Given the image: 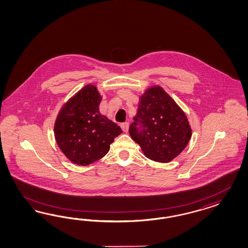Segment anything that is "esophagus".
I'll return each mask as SVG.
<instances>
[{
  "mask_svg": "<svg viewBox=\"0 0 248 248\" xmlns=\"http://www.w3.org/2000/svg\"><path fill=\"white\" fill-rule=\"evenodd\" d=\"M121 128L124 132H127L128 129H129V124L128 123H123L121 124Z\"/></svg>",
  "mask_w": 248,
  "mask_h": 248,
  "instance_id": "esophagus-1",
  "label": "esophagus"
}]
</instances>
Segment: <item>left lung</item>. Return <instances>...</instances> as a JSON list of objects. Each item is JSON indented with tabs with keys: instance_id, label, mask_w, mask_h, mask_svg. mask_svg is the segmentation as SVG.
Masks as SVG:
<instances>
[{
	"instance_id": "8db88e82",
	"label": "left lung",
	"mask_w": 248,
	"mask_h": 248,
	"mask_svg": "<svg viewBox=\"0 0 248 248\" xmlns=\"http://www.w3.org/2000/svg\"><path fill=\"white\" fill-rule=\"evenodd\" d=\"M129 134L146 157L168 163L186 147L192 131L180 107L163 88L156 86L140 98Z\"/></svg>"
}]
</instances>
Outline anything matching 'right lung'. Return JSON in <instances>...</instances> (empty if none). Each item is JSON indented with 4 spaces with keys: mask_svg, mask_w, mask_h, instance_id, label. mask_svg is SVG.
Returning <instances> with one entry per match:
<instances>
[{
    "mask_svg": "<svg viewBox=\"0 0 248 248\" xmlns=\"http://www.w3.org/2000/svg\"><path fill=\"white\" fill-rule=\"evenodd\" d=\"M102 97L94 85H86L61 109L54 136L74 164L88 165L104 157L122 129L99 111Z\"/></svg>",
    "mask_w": 248,
    "mask_h": 248,
    "instance_id": "right-lung-1",
    "label": "right lung"
}]
</instances>
